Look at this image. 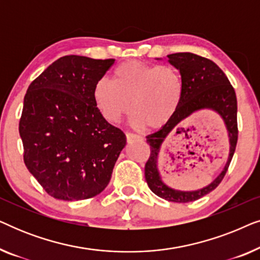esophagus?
<instances>
[{"label":"esophagus","instance_id":"1","mask_svg":"<svg viewBox=\"0 0 260 260\" xmlns=\"http://www.w3.org/2000/svg\"><path fill=\"white\" fill-rule=\"evenodd\" d=\"M141 136H138L136 134H131V133H126V141L127 142H131L134 140H141Z\"/></svg>","mask_w":260,"mask_h":260}]
</instances>
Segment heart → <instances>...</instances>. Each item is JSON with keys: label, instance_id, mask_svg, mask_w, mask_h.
<instances>
[{"label": "heart", "instance_id": "b5f03b06", "mask_svg": "<svg viewBox=\"0 0 260 260\" xmlns=\"http://www.w3.org/2000/svg\"><path fill=\"white\" fill-rule=\"evenodd\" d=\"M183 94L180 73L170 66L126 61L113 71V80L103 77L93 86L94 104L110 123L119 122L133 108L136 126L166 125Z\"/></svg>", "mask_w": 260, "mask_h": 260}]
</instances>
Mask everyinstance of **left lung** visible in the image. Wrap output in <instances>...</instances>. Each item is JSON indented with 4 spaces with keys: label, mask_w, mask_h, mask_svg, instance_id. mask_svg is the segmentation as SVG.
<instances>
[{
    "label": "left lung",
    "mask_w": 260,
    "mask_h": 260,
    "mask_svg": "<svg viewBox=\"0 0 260 260\" xmlns=\"http://www.w3.org/2000/svg\"><path fill=\"white\" fill-rule=\"evenodd\" d=\"M167 56L168 61L180 71L183 81V94L173 118L158 131L147 136V143L150 145V156L145 163L144 175L149 188L157 197L172 202L186 204L211 193L226 175L238 142L237 97L229 78L212 60L188 52L174 53ZM204 108H211L218 112L225 122L230 142L229 159L223 172L208 186L191 192L173 190L161 182L157 169L160 145L170 133L175 129L178 132L182 128L180 125L184 119Z\"/></svg>",
    "instance_id": "left-lung-1"
}]
</instances>
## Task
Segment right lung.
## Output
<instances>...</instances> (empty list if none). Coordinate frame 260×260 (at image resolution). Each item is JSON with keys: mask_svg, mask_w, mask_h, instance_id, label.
Instances as JSON below:
<instances>
[{"mask_svg": "<svg viewBox=\"0 0 260 260\" xmlns=\"http://www.w3.org/2000/svg\"><path fill=\"white\" fill-rule=\"evenodd\" d=\"M113 62L62 56L28 87L19 124L23 161L53 198L90 199L110 182L126 137L106 122L92 92Z\"/></svg>", "mask_w": 260, "mask_h": 260, "instance_id": "add662e5", "label": "right lung"}]
</instances>
